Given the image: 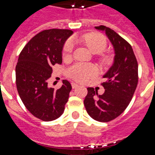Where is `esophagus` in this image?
Segmentation results:
<instances>
[{
    "instance_id": "obj_1",
    "label": "esophagus",
    "mask_w": 155,
    "mask_h": 155,
    "mask_svg": "<svg viewBox=\"0 0 155 155\" xmlns=\"http://www.w3.org/2000/svg\"><path fill=\"white\" fill-rule=\"evenodd\" d=\"M71 85H72V88H77V87H78V85L77 84H75V83H72Z\"/></svg>"
}]
</instances>
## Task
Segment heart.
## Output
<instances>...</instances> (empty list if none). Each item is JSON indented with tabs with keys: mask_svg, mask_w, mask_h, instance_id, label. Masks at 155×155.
I'll use <instances>...</instances> for the list:
<instances>
[{
	"mask_svg": "<svg viewBox=\"0 0 155 155\" xmlns=\"http://www.w3.org/2000/svg\"><path fill=\"white\" fill-rule=\"evenodd\" d=\"M81 41L87 46L92 53H100L105 50L106 47V40L103 35L97 33H89L84 35ZM73 50V43L71 41H68L64 45V53L68 56ZM108 57H103L102 61L103 63L109 62ZM98 74V69L95 66L88 64H77L68 70V74L71 78L78 82L87 81L89 79L94 78Z\"/></svg>",
	"mask_w": 155,
	"mask_h": 155,
	"instance_id": "heart-1",
	"label": "heart"
}]
</instances>
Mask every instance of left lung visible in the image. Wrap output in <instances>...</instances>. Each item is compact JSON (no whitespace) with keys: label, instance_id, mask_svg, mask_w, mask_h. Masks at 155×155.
I'll use <instances>...</instances> for the list:
<instances>
[{"label":"left lung","instance_id":"8db88e82","mask_svg":"<svg viewBox=\"0 0 155 155\" xmlns=\"http://www.w3.org/2000/svg\"><path fill=\"white\" fill-rule=\"evenodd\" d=\"M94 28L105 31L113 45V65L103 78L105 92L98 94L93 87H87L84 100L86 111L91 118L99 122H109L120 116L128 106L138 82V64L134 50L128 42L113 29L104 25Z\"/></svg>","mask_w":155,"mask_h":155}]
</instances>
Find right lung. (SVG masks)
I'll return each mask as SVG.
<instances>
[{
  "label": "right lung",
  "mask_w": 155,
  "mask_h": 155,
  "mask_svg": "<svg viewBox=\"0 0 155 155\" xmlns=\"http://www.w3.org/2000/svg\"><path fill=\"white\" fill-rule=\"evenodd\" d=\"M69 29L42 31L25 45L15 68L16 86L23 104L34 116L43 121L59 118L68 102L71 84L63 80L61 88L48 86L52 66L62 64V50L73 34Z\"/></svg>",
  "instance_id": "1"
}]
</instances>
